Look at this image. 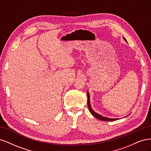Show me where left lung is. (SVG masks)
I'll list each match as a JSON object with an SVG mask.
<instances>
[{
    "label": "left lung",
    "instance_id": "obj_1",
    "mask_svg": "<svg viewBox=\"0 0 151 151\" xmlns=\"http://www.w3.org/2000/svg\"><path fill=\"white\" fill-rule=\"evenodd\" d=\"M123 39H124V40L125 41V42H127L126 41V39L125 38H123ZM87 96H88V108H89V111L91 112V113L92 114V115L95 117L98 118V120H102V121H108V122H113V121H115V120H117L118 118H106V117H104L103 116H101L99 115V114H98L97 113H96L93 109H92V108H91V103H90V96H89V92L88 91H87ZM128 116V115H127Z\"/></svg>",
    "mask_w": 151,
    "mask_h": 151
}]
</instances>
